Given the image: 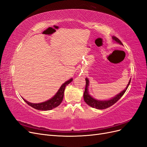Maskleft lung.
<instances>
[{
	"mask_svg": "<svg viewBox=\"0 0 147 147\" xmlns=\"http://www.w3.org/2000/svg\"><path fill=\"white\" fill-rule=\"evenodd\" d=\"M112 39L113 40H114L115 41L118 42V43H119L121 45H123L122 42L118 38L113 36ZM86 88H85V91L84 93V99L85 102H86L88 106H90L92 107L97 109H105L109 107L114 105V104L116 103V102H117L118 100H119V99L121 98V97L123 95L131 82V79L129 80L128 84H127L126 87L125 88V90H123L121 91L120 93H118L116 96H115L114 97L110 99H108V100H102V101L98 100V99L93 98L90 94H89V92H88L89 80L88 78H86Z\"/></svg>",
	"mask_w": 147,
	"mask_h": 147,
	"instance_id": "8db88e82",
	"label": "left lung"
}]
</instances>
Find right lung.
<instances>
[{"label":"right lung","mask_w":147,"mask_h":147,"mask_svg":"<svg viewBox=\"0 0 147 147\" xmlns=\"http://www.w3.org/2000/svg\"><path fill=\"white\" fill-rule=\"evenodd\" d=\"M72 80H73V78L69 79L68 80H67V81H66L65 83H63L62 85H61V87L59 89L58 92L56 93L55 95L53 98L46 101L42 102L41 103H32L27 101L24 98L22 99H24V101L27 104V105H29L30 106L35 109L40 110V111L52 110L53 109L59 106L61 104V102H62L65 87L70 82H71Z\"/></svg>","instance_id":"add662e5"}]
</instances>
